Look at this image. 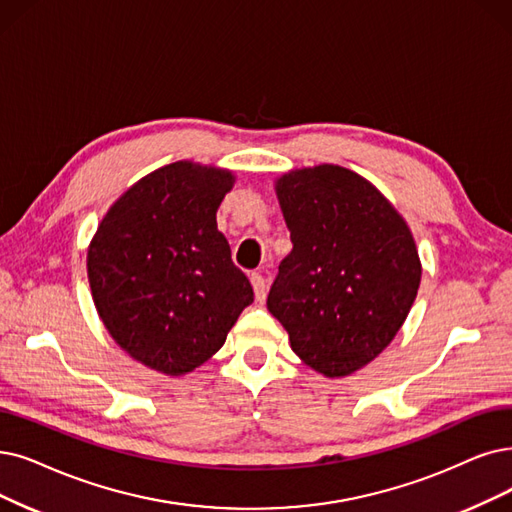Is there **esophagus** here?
Returning a JSON list of instances; mask_svg holds the SVG:
<instances>
[{
    "mask_svg": "<svg viewBox=\"0 0 512 512\" xmlns=\"http://www.w3.org/2000/svg\"><path fill=\"white\" fill-rule=\"evenodd\" d=\"M250 279H252V285H254V294H256V300H258V302H264V298H267L269 279L264 277L262 273H252V275H250Z\"/></svg>",
    "mask_w": 512,
    "mask_h": 512,
    "instance_id": "34e87169",
    "label": "esophagus"
}]
</instances>
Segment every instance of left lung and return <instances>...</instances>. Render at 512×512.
I'll return each mask as SVG.
<instances>
[{
	"instance_id": "obj_1",
	"label": "left lung",
	"mask_w": 512,
	"mask_h": 512,
	"mask_svg": "<svg viewBox=\"0 0 512 512\" xmlns=\"http://www.w3.org/2000/svg\"><path fill=\"white\" fill-rule=\"evenodd\" d=\"M277 197L294 248L269 311L306 365L349 376L391 344L412 309L422 275L414 237L374 185L340 166L292 170Z\"/></svg>"
}]
</instances>
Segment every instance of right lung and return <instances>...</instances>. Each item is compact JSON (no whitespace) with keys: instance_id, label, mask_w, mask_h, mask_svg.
Here are the masks:
<instances>
[{"instance_id":"obj_1","label":"right lung","mask_w":512,"mask_h":512,"mask_svg":"<svg viewBox=\"0 0 512 512\" xmlns=\"http://www.w3.org/2000/svg\"><path fill=\"white\" fill-rule=\"evenodd\" d=\"M233 182L227 170L170 163L121 195L90 243L98 315L121 349L151 370H195L254 302L216 227Z\"/></svg>"}]
</instances>
